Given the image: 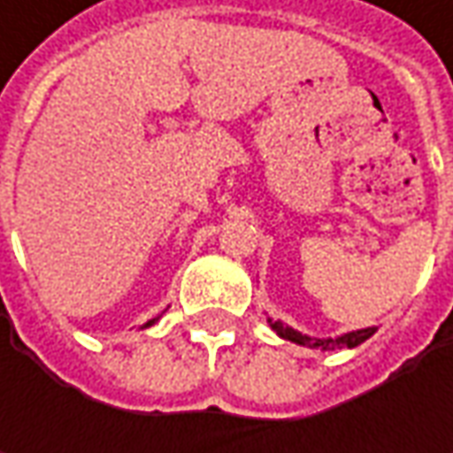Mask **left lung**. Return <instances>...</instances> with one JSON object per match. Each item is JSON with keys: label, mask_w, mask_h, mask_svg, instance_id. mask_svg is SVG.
<instances>
[{"label": "left lung", "mask_w": 453, "mask_h": 453, "mask_svg": "<svg viewBox=\"0 0 453 453\" xmlns=\"http://www.w3.org/2000/svg\"><path fill=\"white\" fill-rule=\"evenodd\" d=\"M270 327L280 335V338L289 340V342H297V345H304V348H318V350H335V348H356L360 342L371 338L375 333V327H365V330H353V333H345L340 338H310V335H303L297 330H292L289 325H282L280 320H267Z\"/></svg>", "instance_id": "obj_1"}]
</instances>
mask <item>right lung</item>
<instances>
[{"instance_id":"obj_1","label":"right lung","mask_w":453,"mask_h":453,"mask_svg":"<svg viewBox=\"0 0 453 453\" xmlns=\"http://www.w3.org/2000/svg\"><path fill=\"white\" fill-rule=\"evenodd\" d=\"M156 320H158V318H156ZM156 320H150V322H146V327H149V325H153V322H156Z\"/></svg>"}]
</instances>
